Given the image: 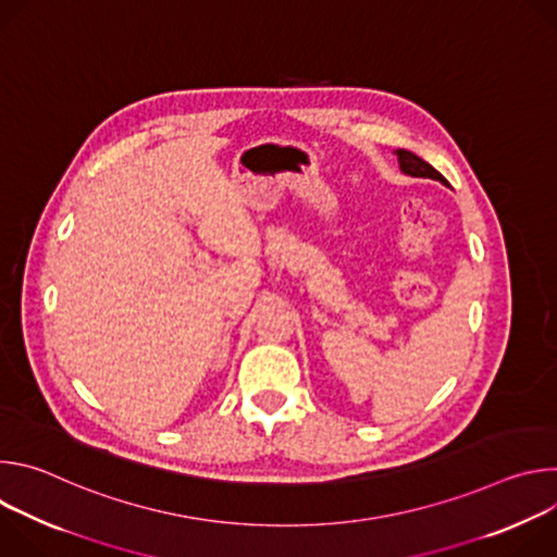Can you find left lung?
I'll return each instance as SVG.
<instances>
[{"instance_id":"1","label":"left lung","mask_w":557,"mask_h":557,"mask_svg":"<svg viewBox=\"0 0 557 557\" xmlns=\"http://www.w3.org/2000/svg\"><path fill=\"white\" fill-rule=\"evenodd\" d=\"M394 153L399 156V168H401L404 174L414 176V178H432V181H441L443 185H447L443 174H438L430 163H425L423 158H419L417 153H412L408 149H396Z\"/></svg>"}]
</instances>
